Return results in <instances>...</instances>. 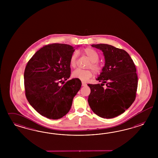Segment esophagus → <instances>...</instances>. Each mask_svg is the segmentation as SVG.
I'll use <instances>...</instances> for the list:
<instances>
[{
	"instance_id": "obj_1",
	"label": "esophagus",
	"mask_w": 158,
	"mask_h": 158,
	"mask_svg": "<svg viewBox=\"0 0 158 158\" xmlns=\"http://www.w3.org/2000/svg\"><path fill=\"white\" fill-rule=\"evenodd\" d=\"M87 85V84L85 83H83V82H82L81 83V86H86Z\"/></svg>"
}]
</instances>
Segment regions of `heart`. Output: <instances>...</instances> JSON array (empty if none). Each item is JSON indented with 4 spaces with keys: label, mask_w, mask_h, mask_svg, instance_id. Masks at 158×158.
<instances>
[{
    "label": "heart",
    "mask_w": 158,
    "mask_h": 158,
    "mask_svg": "<svg viewBox=\"0 0 158 158\" xmlns=\"http://www.w3.org/2000/svg\"><path fill=\"white\" fill-rule=\"evenodd\" d=\"M84 53L90 60V63L89 64L88 68L91 69L96 75H100L102 71L103 67L99 64V55L94 49L87 48L84 49ZM79 52L75 50L72 53L69 59V64L71 67H75L77 64V58L78 57ZM93 72L90 69L83 70L77 69L72 73V77L74 78L79 79L81 81H88L93 76Z\"/></svg>",
    "instance_id": "1"
}]
</instances>
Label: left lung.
Segmentation results:
<instances>
[{
	"instance_id": "8db88e82",
	"label": "left lung",
	"mask_w": 158,
	"mask_h": 158,
	"mask_svg": "<svg viewBox=\"0 0 158 158\" xmlns=\"http://www.w3.org/2000/svg\"><path fill=\"white\" fill-rule=\"evenodd\" d=\"M102 51L105 66L97 80L101 85L88 84L91 93L88 102L96 115L110 119L123 114L133 103L138 86L136 68L125 50L106 44H92ZM107 86L104 88L105 84Z\"/></svg>"
}]
</instances>
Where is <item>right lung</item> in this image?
I'll return each mask as SVG.
<instances>
[{"label": "right lung", "mask_w": 158, "mask_h": 158, "mask_svg": "<svg viewBox=\"0 0 158 158\" xmlns=\"http://www.w3.org/2000/svg\"><path fill=\"white\" fill-rule=\"evenodd\" d=\"M75 49L67 44L52 43L37 51L24 71L25 94L39 114L58 119L67 114L81 87V81L70 77L69 59Z\"/></svg>", "instance_id": "1"}]
</instances>
